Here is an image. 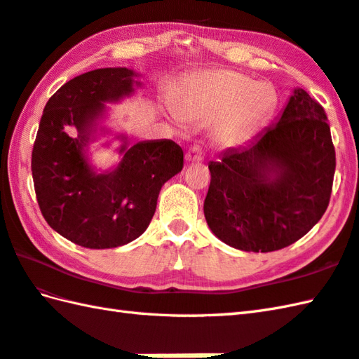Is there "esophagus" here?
I'll list each match as a JSON object with an SVG mask.
<instances>
[{
	"instance_id": "34e87169",
	"label": "esophagus",
	"mask_w": 359,
	"mask_h": 359,
	"mask_svg": "<svg viewBox=\"0 0 359 359\" xmlns=\"http://www.w3.org/2000/svg\"><path fill=\"white\" fill-rule=\"evenodd\" d=\"M185 160H187V162H202L203 152H202V148L199 147V144L194 143L188 148L187 154H185Z\"/></svg>"
}]
</instances>
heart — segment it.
<instances>
[{"label":"heart","mask_w":359,"mask_h":359,"mask_svg":"<svg viewBox=\"0 0 359 359\" xmlns=\"http://www.w3.org/2000/svg\"><path fill=\"white\" fill-rule=\"evenodd\" d=\"M273 89L234 71L205 72L189 83L180 111L189 120L216 121L215 140L236 147L250 139L274 106Z\"/></svg>","instance_id":"obj_1"}]
</instances>
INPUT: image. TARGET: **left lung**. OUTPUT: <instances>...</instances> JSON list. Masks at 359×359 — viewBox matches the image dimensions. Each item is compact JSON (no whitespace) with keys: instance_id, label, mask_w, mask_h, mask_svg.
Returning a JSON list of instances; mask_svg holds the SVG:
<instances>
[{"instance_id":"left-lung-1","label":"left lung","mask_w":359,"mask_h":359,"mask_svg":"<svg viewBox=\"0 0 359 359\" xmlns=\"http://www.w3.org/2000/svg\"><path fill=\"white\" fill-rule=\"evenodd\" d=\"M334 166L323 106L296 88L278 121L247 147L226 149L210 162L203 202L210 230L242 251L292 245L329 207Z\"/></svg>"}]
</instances>
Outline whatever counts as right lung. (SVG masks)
Masks as SVG:
<instances>
[{
    "label": "right lung",
    "mask_w": 359,
    "mask_h": 359,
    "mask_svg": "<svg viewBox=\"0 0 359 359\" xmlns=\"http://www.w3.org/2000/svg\"><path fill=\"white\" fill-rule=\"evenodd\" d=\"M128 67H103L69 80L46 103L32 149V177L41 215L63 238L85 248L125 245L147 230L160 189L184 168L172 140H147L128 148L120 163L97 172L88 160L106 104L142 86Z\"/></svg>",
    "instance_id": "right-lung-1"
}]
</instances>
